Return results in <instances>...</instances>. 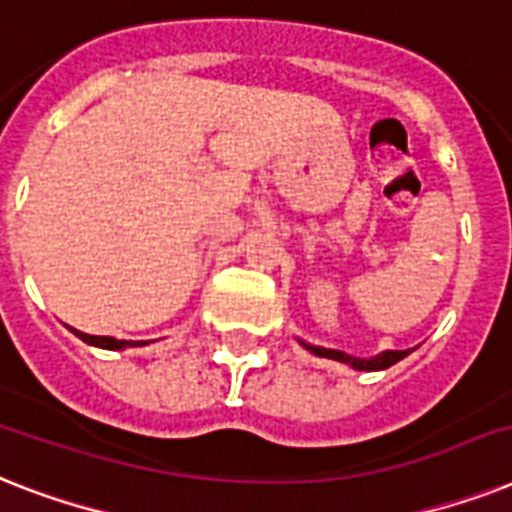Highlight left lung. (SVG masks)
I'll list each match as a JSON object with an SVG mask.
<instances>
[{
    "label": "left lung",
    "instance_id": "obj_1",
    "mask_svg": "<svg viewBox=\"0 0 512 512\" xmlns=\"http://www.w3.org/2000/svg\"><path fill=\"white\" fill-rule=\"evenodd\" d=\"M299 344L318 357H328V360H339V363L352 365L355 371H384V368H389V365H394V363H400L402 357L410 355V350H386V352H381V355L368 357V360H365V357H352L342 350H326V347H315V344H307V342H302V339H299Z\"/></svg>",
    "mask_w": 512,
    "mask_h": 512
}]
</instances>
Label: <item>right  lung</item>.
Wrapping results in <instances>:
<instances>
[{"label": "right lung", "instance_id": "obj_1", "mask_svg": "<svg viewBox=\"0 0 512 512\" xmlns=\"http://www.w3.org/2000/svg\"><path fill=\"white\" fill-rule=\"evenodd\" d=\"M78 339H83L86 344H94V347H102V350H126V347H141V344L147 342H126V339H112V336H91L83 334V331H76V328H70Z\"/></svg>", "mask_w": 512, "mask_h": 512}]
</instances>
